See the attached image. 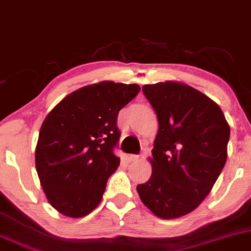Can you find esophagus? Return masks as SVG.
I'll return each instance as SVG.
<instances>
[{"label": "esophagus", "mask_w": 251, "mask_h": 251, "mask_svg": "<svg viewBox=\"0 0 251 251\" xmlns=\"http://www.w3.org/2000/svg\"><path fill=\"white\" fill-rule=\"evenodd\" d=\"M140 158V156H139L138 154H129L128 156H127V159H128V161L129 162H132V161H137V160Z\"/></svg>", "instance_id": "1"}]
</instances>
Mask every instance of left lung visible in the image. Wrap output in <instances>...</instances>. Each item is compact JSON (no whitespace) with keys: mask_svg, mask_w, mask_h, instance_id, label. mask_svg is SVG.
<instances>
[{"mask_svg":"<svg viewBox=\"0 0 251 251\" xmlns=\"http://www.w3.org/2000/svg\"><path fill=\"white\" fill-rule=\"evenodd\" d=\"M143 92L159 131L152 175L137 191L155 216L176 219L193 212L212 191L227 160L230 127L216 102L185 84L144 85Z\"/></svg>","mask_w":251,"mask_h":251,"instance_id":"8db88e82","label":"left lung"}]
</instances>
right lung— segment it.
<instances>
[{"label":"right lung","mask_w":251,"mask_h":251,"mask_svg":"<svg viewBox=\"0 0 251 251\" xmlns=\"http://www.w3.org/2000/svg\"><path fill=\"white\" fill-rule=\"evenodd\" d=\"M140 91L137 84L101 81L66 96L42 124L36 170L48 201L69 217H83L101 201L120 158L118 113Z\"/></svg>","instance_id":"1"}]
</instances>
